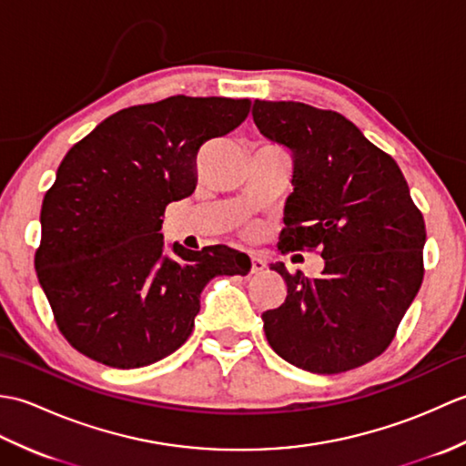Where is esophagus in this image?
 Returning <instances> with one entry per match:
<instances>
[{"label": "esophagus", "mask_w": 466, "mask_h": 466, "mask_svg": "<svg viewBox=\"0 0 466 466\" xmlns=\"http://www.w3.org/2000/svg\"><path fill=\"white\" fill-rule=\"evenodd\" d=\"M266 268V258L258 252H250V272L260 274Z\"/></svg>", "instance_id": "esophagus-1"}]
</instances>
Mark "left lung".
Here are the masks:
<instances>
[{"label": "left lung", "instance_id": "1", "mask_svg": "<svg viewBox=\"0 0 466 466\" xmlns=\"http://www.w3.org/2000/svg\"><path fill=\"white\" fill-rule=\"evenodd\" d=\"M252 117L294 157L279 250L324 258L319 279L270 266L286 299L262 312L266 339L302 370H352L389 349L420 289L424 218L399 164L342 114L254 100Z\"/></svg>", "mask_w": 466, "mask_h": 466}]
</instances>
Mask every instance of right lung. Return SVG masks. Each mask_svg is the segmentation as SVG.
Masks as SVG:
<instances>
[{
    "instance_id": "1",
    "label": "right lung",
    "mask_w": 466,
    "mask_h": 466,
    "mask_svg": "<svg viewBox=\"0 0 466 466\" xmlns=\"http://www.w3.org/2000/svg\"><path fill=\"white\" fill-rule=\"evenodd\" d=\"M250 100L172 96L96 126L57 167L42 204L37 280L64 339L112 369L166 359L192 334L214 276L248 274L228 246L164 254L166 206L196 190L206 142L236 130Z\"/></svg>"
}]
</instances>
